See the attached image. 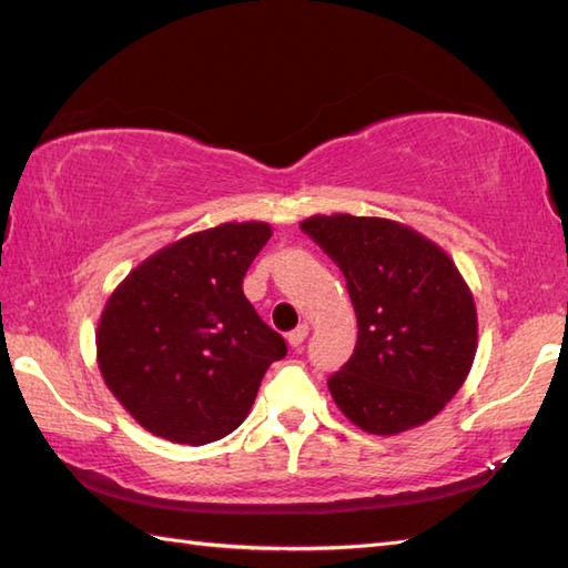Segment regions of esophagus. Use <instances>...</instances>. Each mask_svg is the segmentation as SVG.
<instances>
[{
	"label": "esophagus",
	"instance_id": "obj_1",
	"mask_svg": "<svg viewBox=\"0 0 568 568\" xmlns=\"http://www.w3.org/2000/svg\"><path fill=\"white\" fill-rule=\"evenodd\" d=\"M307 335H310V327L307 325H300L293 332H287V344H291V347H300V344L305 342Z\"/></svg>",
	"mask_w": 568,
	"mask_h": 568
}]
</instances>
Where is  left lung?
Instances as JSON below:
<instances>
[{
    "mask_svg": "<svg viewBox=\"0 0 568 568\" xmlns=\"http://www.w3.org/2000/svg\"><path fill=\"white\" fill-rule=\"evenodd\" d=\"M347 277L357 347L327 379L354 426L396 436L438 416L468 379L477 310L438 243L379 216H310L300 224Z\"/></svg>",
    "mask_w": 568,
    "mask_h": 568,
    "instance_id": "obj_1",
    "label": "left lung"
}]
</instances>
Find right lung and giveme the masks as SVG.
<instances>
[{
  "label": "right lung",
  "instance_id": "add662e5",
  "mask_svg": "<svg viewBox=\"0 0 568 568\" xmlns=\"http://www.w3.org/2000/svg\"><path fill=\"white\" fill-rule=\"evenodd\" d=\"M273 236L263 221L221 224L152 253L108 297L98 369L142 428L204 446L236 430L285 339L243 295Z\"/></svg>",
  "mask_w": 568,
  "mask_h": 568
}]
</instances>
